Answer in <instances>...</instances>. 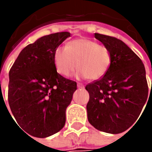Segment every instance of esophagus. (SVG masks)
<instances>
[{
    "label": "esophagus",
    "instance_id": "34e87169",
    "mask_svg": "<svg viewBox=\"0 0 152 152\" xmlns=\"http://www.w3.org/2000/svg\"><path fill=\"white\" fill-rule=\"evenodd\" d=\"M78 87L80 88V89H82V88H84V85L81 84V83H78Z\"/></svg>",
    "mask_w": 152,
    "mask_h": 152
}]
</instances>
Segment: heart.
Returning a JSON list of instances; mask_svg holds the SVG:
<instances>
[{
    "instance_id": "heart-1",
    "label": "heart",
    "mask_w": 152,
    "mask_h": 152,
    "mask_svg": "<svg viewBox=\"0 0 152 152\" xmlns=\"http://www.w3.org/2000/svg\"><path fill=\"white\" fill-rule=\"evenodd\" d=\"M53 60L56 71L63 77H69L77 67L79 77L96 80L107 72L111 54L107 46L90 39L80 38L70 41L66 48L57 47Z\"/></svg>"
}]
</instances>
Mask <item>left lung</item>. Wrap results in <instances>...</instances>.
<instances>
[{
  "label": "left lung",
  "mask_w": 152,
  "mask_h": 152,
  "mask_svg": "<svg viewBox=\"0 0 152 152\" xmlns=\"http://www.w3.org/2000/svg\"><path fill=\"white\" fill-rule=\"evenodd\" d=\"M95 38L108 48L111 64L103 77L85 86L88 120L100 131L119 134L135 123L149 96L145 69L122 40L96 33Z\"/></svg>",
  "instance_id": "obj_1"
}]
</instances>
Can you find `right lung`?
<instances>
[{
    "label": "right lung",
    "mask_w": 152,
    "mask_h": 152,
    "mask_svg": "<svg viewBox=\"0 0 152 152\" xmlns=\"http://www.w3.org/2000/svg\"><path fill=\"white\" fill-rule=\"evenodd\" d=\"M70 33L51 34L24 47L9 71L8 102L15 119L34 137L45 138L65 125L75 81L56 72L55 50Z\"/></svg>",
    "instance_id": "obj_1"
}]
</instances>
